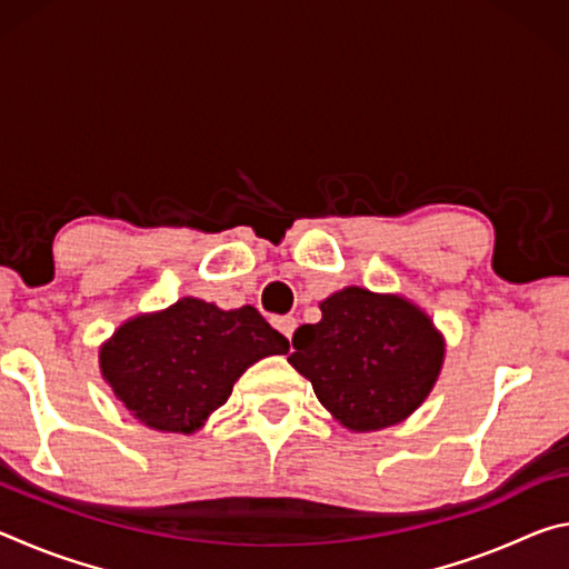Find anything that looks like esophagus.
I'll list each match as a JSON object with an SVG mask.
<instances>
[{"label":"esophagus","instance_id":"34e87169","mask_svg":"<svg viewBox=\"0 0 569 569\" xmlns=\"http://www.w3.org/2000/svg\"><path fill=\"white\" fill-rule=\"evenodd\" d=\"M273 326L278 331H281L288 341H291V336H293V331H296V326H298V321L293 319V316H281V319H276L273 321Z\"/></svg>","mask_w":569,"mask_h":569}]
</instances>
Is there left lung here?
<instances>
[{"label": "left lung", "instance_id": "8db88e82", "mask_svg": "<svg viewBox=\"0 0 569 569\" xmlns=\"http://www.w3.org/2000/svg\"><path fill=\"white\" fill-rule=\"evenodd\" d=\"M293 333L288 361L346 429L391 427L427 399L445 359L429 316L399 296L349 286Z\"/></svg>", "mask_w": 569, "mask_h": 569}]
</instances>
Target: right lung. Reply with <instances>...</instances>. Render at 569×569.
<instances>
[{"instance_id":"1","label":"right lung","mask_w":569,"mask_h":569,"mask_svg":"<svg viewBox=\"0 0 569 569\" xmlns=\"http://www.w3.org/2000/svg\"><path fill=\"white\" fill-rule=\"evenodd\" d=\"M286 351V336L253 306L220 311L200 298H182L120 326L102 346L100 369L134 419L190 435L223 407L250 363Z\"/></svg>"}]
</instances>
